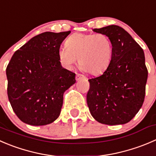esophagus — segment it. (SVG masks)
Returning a JSON list of instances; mask_svg holds the SVG:
<instances>
[{
	"label": "esophagus",
	"mask_w": 156,
	"mask_h": 156,
	"mask_svg": "<svg viewBox=\"0 0 156 156\" xmlns=\"http://www.w3.org/2000/svg\"><path fill=\"white\" fill-rule=\"evenodd\" d=\"M84 78V77L82 75H81V74H76V76H75V79H76V81H79L80 79Z\"/></svg>",
	"instance_id": "1"
}]
</instances>
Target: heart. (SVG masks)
Instances as JSON below:
<instances>
[{
    "label": "heart",
    "instance_id": "obj_1",
    "mask_svg": "<svg viewBox=\"0 0 156 156\" xmlns=\"http://www.w3.org/2000/svg\"><path fill=\"white\" fill-rule=\"evenodd\" d=\"M66 47L58 51V58L71 69L78 62L84 72L92 75L104 73L113 58V44L103 33H74L66 41Z\"/></svg>",
    "mask_w": 156,
    "mask_h": 156
}]
</instances>
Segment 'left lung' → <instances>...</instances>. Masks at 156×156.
<instances>
[{
  "label": "left lung",
  "instance_id": "obj_1",
  "mask_svg": "<svg viewBox=\"0 0 156 156\" xmlns=\"http://www.w3.org/2000/svg\"><path fill=\"white\" fill-rule=\"evenodd\" d=\"M93 31L110 38L113 58L102 75L88 80L89 110L103 124H125L136 116L144 102L148 78L144 52L119 26H107Z\"/></svg>",
  "mask_w": 156,
  "mask_h": 156
}]
</instances>
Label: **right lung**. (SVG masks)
<instances>
[{
  "instance_id": "add662e5",
  "label": "right lung",
  "mask_w": 156,
  "mask_h": 156,
  "mask_svg": "<svg viewBox=\"0 0 156 156\" xmlns=\"http://www.w3.org/2000/svg\"><path fill=\"white\" fill-rule=\"evenodd\" d=\"M71 31L45 32L14 52L7 69V95L18 118L43 126L61 113L65 91L75 83V74L62 66L58 51Z\"/></svg>"
}]
</instances>
